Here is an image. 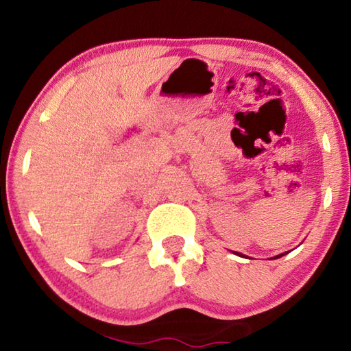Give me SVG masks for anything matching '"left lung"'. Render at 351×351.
I'll use <instances>...</instances> for the list:
<instances>
[{"instance_id":"left-lung-1","label":"left lung","mask_w":351,"mask_h":351,"mask_svg":"<svg viewBox=\"0 0 351 351\" xmlns=\"http://www.w3.org/2000/svg\"><path fill=\"white\" fill-rule=\"evenodd\" d=\"M235 254H237V255H240V257H241V254H240V252H235ZM285 254H288V252H283V254H280V255H277V257H274V258H278V257H283V255H285Z\"/></svg>"}]
</instances>
